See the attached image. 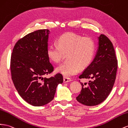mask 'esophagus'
I'll list each match as a JSON object with an SVG mask.
<instances>
[{
    "label": "esophagus",
    "instance_id": "1",
    "mask_svg": "<svg viewBox=\"0 0 128 128\" xmlns=\"http://www.w3.org/2000/svg\"><path fill=\"white\" fill-rule=\"evenodd\" d=\"M71 81V79L70 78H68L67 77H64V83H66V82H70Z\"/></svg>",
    "mask_w": 128,
    "mask_h": 128
}]
</instances>
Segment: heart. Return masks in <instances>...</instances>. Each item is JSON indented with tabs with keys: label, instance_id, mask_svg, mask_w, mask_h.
<instances>
[{
	"label": "heart",
	"instance_id": "b5f03b06",
	"mask_svg": "<svg viewBox=\"0 0 128 128\" xmlns=\"http://www.w3.org/2000/svg\"><path fill=\"white\" fill-rule=\"evenodd\" d=\"M58 46L48 47L47 56L53 62L60 63L64 56L67 62L61 64L56 71L70 77L78 74L80 68H87L94 58L95 43L91 37L84 36L72 32L64 34L57 40Z\"/></svg>",
	"mask_w": 128,
	"mask_h": 128
}]
</instances>
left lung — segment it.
I'll list each match as a JSON object with an SVG mask.
<instances>
[{"label":"left lung","instance_id":"8db88e82","mask_svg":"<svg viewBox=\"0 0 128 128\" xmlns=\"http://www.w3.org/2000/svg\"><path fill=\"white\" fill-rule=\"evenodd\" d=\"M99 47L95 58L79 76L92 78L88 84L80 82L82 89L77 101L87 106L101 103L111 92L116 80L118 62L112 41L104 34L98 37Z\"/></svg>","mask_w":128,"mask_h":128}]
</instances>
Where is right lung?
<instances>
[{
    "instance_id": "1",
    "label": "right lung",
    "mask_w": 128,
    "mask_h": 128,
    "mask_svg": "<svg viewBox=\"0 0 128 128\" xmlns=\"http://www.w3.org/2000/svg\"><path fill=\"white\" fill-rule=\"evenodd\" d=\"M48 30H39L19 39L12 50L10 62L11 78L20 96L34 106H44L54 98L62 75L44 76L54 67L47 56Z\"/></svg>"
}]
</instances>
